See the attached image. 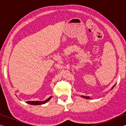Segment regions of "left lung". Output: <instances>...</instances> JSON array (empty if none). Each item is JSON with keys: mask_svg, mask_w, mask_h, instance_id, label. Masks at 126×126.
Here are the masks:
<instances>
[{"mask_svg": "<svg viewBox=\"0 0 126 126\" xmlns=\"http://www.w3.org/2000/svg\"><path fill=\"white\" fill-rule=\"evenodd\" d=\"M115 85H116V84H114V86L112 87V89H113V87L115 86ZM81 97L85 98H86V99H89V97H88V96H82H82H81Z\"/></svg>", "mask_w": 126, "mask_h": 126, "instance_id": "1", "label": "left lung"}]
</instances>
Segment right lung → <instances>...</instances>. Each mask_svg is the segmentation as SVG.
<instances>
[{
  "label": "right lung",
  "mask_w": 126,
  "mask_h": 126,
  "mask_svg": "<svg viewBox=\"0 0 126 126\" xmlns=\"http://www.w3.org/2000/svg\"><path fill=\"white\" fill-rule=\"evenodd\" d=\"M52 96L48 98L47 99H46V101H27V103L29 104H31V105H40V104H43L47 103V102H48Z\"/></svg>",
  "instance_id": "obj_1"
}]
</instances>
